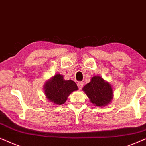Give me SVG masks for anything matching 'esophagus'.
Here are the masks:
<instances>
[{
  "mask_svg": "<svg viewBox=\"0 0 146 146\" xmlns=\"http://www.w3.org/2000/svg\"><path fill=\"white\" fill-rule=\"evenodd\" d=\"M77 86H78V88L79 89H81L83 86V82H82V81H79V82L77 83Z\"/></svg>",
  "mask_w": 146,
  "mask_h": 146,
  "instance_id": "esophagus-1",
  "label": "esophagus"
}]
</instances>
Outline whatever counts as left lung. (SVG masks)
Here are the masks:
<instances>
[{
    "label": "left lung",
    "mask_w": 146,
    "mask_h": 146,
    "mask_svg": "<svg viewBox=\"0 0 146 146\" xmlns=\"http://www.w3.org/2000/svg\"><path fill=\"white\" fill-rule=\"evenodd\" d=\"M83 90L96 106H106L113 98L111 86L100 76L93 77L90 82L83 87Z\"/></svg>",
    "instance_id": "left-lung-1"
}]
</instances>
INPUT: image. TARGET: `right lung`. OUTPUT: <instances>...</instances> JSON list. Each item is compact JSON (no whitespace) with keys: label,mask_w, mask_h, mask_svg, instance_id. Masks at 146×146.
<instances>
[{"label":"right lung","mask_w":146,"mask_h":146,"mask_svg":"<svg viewBox=\"0 0 146 146\" xmlns=\"http://www.w3.org/2000/svg\"><path fill=\"white\" fill-rule=\"evenodd\" d=\"M78 89L77 85L72 80H64L63 75L57 74L44 85L46 98L57 105L63 104L69 94Z\"/></svg>","instance_id":"right-lung-1"}]
</instances>
